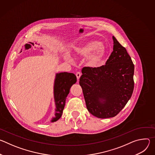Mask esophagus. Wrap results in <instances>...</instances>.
Instances as JSON below:
<instances>
[{
    "label": "esophagus",
    "instance_id": "34e87169",
    "mask_svg": "<svg viewBox=\"0 0 155 155\" xmlns=\"http://www.w3.org/2000/svg\"><path fill=\"white\" fill-rule=\"evenodd\" d=\"M81 74L80 72H77V74H76V76H77V80H78L80 79V77H81Z\"/></svg>",
    "mask_w": 155,
    "mask_h": 155
}]
</instances>
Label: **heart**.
<instances>
[{"mask_svg":"<svg viewBox=\"0 0 155 155\" xmlns=\"http://www.w3.org/2000/svg\"><path fill=\"white\" fill-rule=\"evenodd\" d=\"M75 53L81 56H87V64L91 67H96L100 65L106 55V50L102 43L99 41H90L74 49ZM66 59L71 61L68 55Z\"/></svg>","mask_w":155,"mask_h":155,"instance_id":"1","label":"heart"}]
</instances>
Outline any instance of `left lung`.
I'll return each instance as SVG.
<instances>
[{
  "label": "left lung",
  "mask_w": 155,
  "mask_h": 155,
  "mask_svg": "<svg viewBox=\"0 0 155 155\" xmlns=\"http://www.w3.org/2000/svg\"><path fill=\"white\" fill-rule=\"evenodd\" d=\"M114 51L105 65L83 68L80 78L86 107L99 118L114 117L133 93L134 65L126 48L114 36Z\"/></svg>",
  "instance_id": "8db88e82"
}]
</instances>
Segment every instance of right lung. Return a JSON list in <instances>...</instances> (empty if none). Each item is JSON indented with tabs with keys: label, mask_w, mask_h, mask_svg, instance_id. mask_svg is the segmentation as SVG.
Wrapping results in <instances>:
<instances>
[{
	"label": "right lung",
	"mask_w": 155,
	"mask_h": 155,
	"mask_svg": "<svg viewBox=\"0 0 155 155\" xmlns=\"http://www.w3.org/2000/svg\"><path fill=\"white\" fill-rule=\"evenodd\" d=\"M77 81L75 74L61 72L56 74L54 84V98L56 105L54 117L51 122L58 121L61 117L64 108L66 97L69 93L70 88Z\"/></svg>",
	"instance_id": "1"
}]
</instances>
